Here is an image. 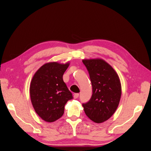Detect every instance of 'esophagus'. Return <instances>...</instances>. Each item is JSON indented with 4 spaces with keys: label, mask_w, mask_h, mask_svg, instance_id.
Here are the masks:
<instances>
[{
    "label": "esophagus",
    "mask_w": 151,
    "mask_h": 151,
    "mask_svg": "<svg viewBox=\"0 0 151 151\" xmlns=\"http://www.w3.org/2000/svg\"><path fill=\"white\" fill-rule=\"evenodd\" d=\"M79 96V94L78 93H76V94H74V99L78 98Z\"/></svg>",
    "instance_id": "1"
}]
</instances>
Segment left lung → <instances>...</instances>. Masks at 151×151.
Listing matches in <instances>:
<instances>
[{"mask_svg": "<svg viewBox=\"0 0 151 151\" xmlns=\"http://www.w3.org/2000/svg\"><path fill=\"white\" fill-rule=\"evenodd\" d=\"M89 74L93 94L83 104L90 120L100 123L109 119L119 104L122 90L119 77L115 70L101 59L83 60Z\"/></svg>", "mask_w": 151, "mask_h": 151, "instance_id": "obj_1", "label": "left lung"}]
</instances>
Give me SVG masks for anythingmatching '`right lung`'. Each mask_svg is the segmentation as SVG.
I'll list each match as a JSON object with an SVG mask.
<instances>
[{"mask_svg":"<svg viewBox=\"0 0 151 151\" xmlns=\"http://www.w3.org/2000/svg\"><path fill=\"white\" fill-rule=\"evenodd\" d=\"M69 63H45L35 73L30 85V97L36 113L45 121L53 122L64 113L72 94L63 82V75Z\"/></svg>","mask_w":151,"mask_h":151,"instance_id":"right-lung-1","label":"right lung"}]
</instances>
